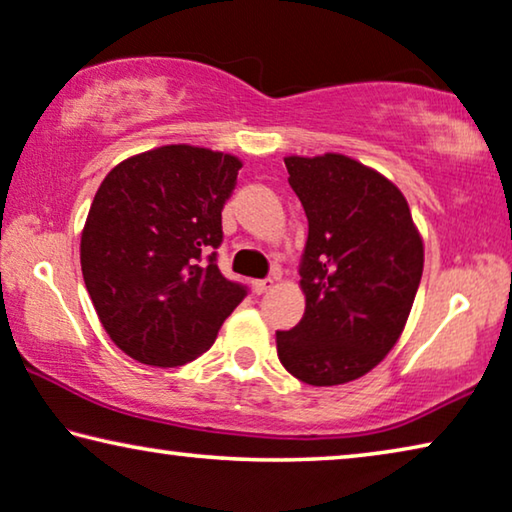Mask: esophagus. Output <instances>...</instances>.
<instances>
[{
  "instance_id": "1",
  "label": "esophagus",
  "mask_w": 512,
  "mask_h": 512,
  "mask_svg": "<svg viewBox=\"0 0 512 512\" xmlns=\"http://www.w3.org/2000/svg\"><path fill=\"white\" fill-rule=\"evenodd\" d=\"M271 287H273V280H271V278H266V280H253V292H255V294L269 292Z\"/></svg>"
}]
</instances>
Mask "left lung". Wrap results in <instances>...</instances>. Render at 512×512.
I'll use <instances>...</instances> for the list:
<instances>
[{
	"mask_svg": "<svg viewBox=\"0 0 512 512\" xmlns=\"http://www.w3.org/2000/svg\"><path fill=\"white\" fill-rule=\"evenodd\" d=\"M308 216L305 312L278 331V358L310 386L363 377L391 352L423 276V241L404 195L354 158H285Z\"/></svg>",
	"mask_w": 512,
	"mask_h": 512,
	"instance_id": "obj_1",
	"label": "left lung"
}]
</instances>
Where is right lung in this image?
Instances as JSON below:
<instances>
[{"mask_svg":"<svg viewBox=\"0 0 512 512\" xmlns=\"http://www.w3.org/2000/svg\"><path fill=\"white\" fill-rule=\"evenodd\" d=\"M241 160L170 144L119 163L80 243L87 292L121 352L177 368L202 356L248 287L218 269L223 207Z\"/></svg>","mask_w":512,"mask_h":512,"instance_id":"obj_1","label":"right lung"}]
</instances>
